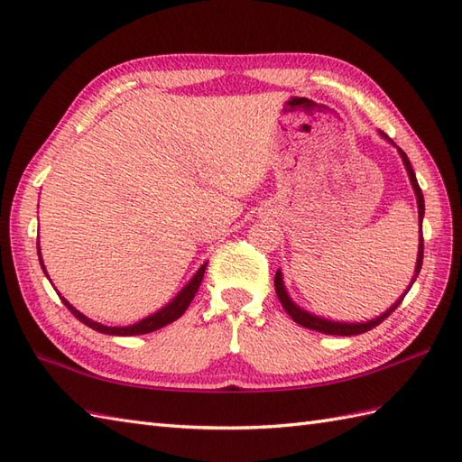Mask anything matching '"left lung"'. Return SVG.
<instances>
[{"label": "left lung", "instance_id": "1", "mask_svg": "<svg viewBox=\"0 0 462 462\" xmlns=\"http://www.w3.org/2000/svg\"><path fill=\"white\" fill-rule=\"evenodd\" d=\"M378 133H380V137H382V139H386L390 144L396 146V143H393L392 139H388L384 133H382V131H378ZM396 149H398V152H400V156H402V162H403V166H406V172H408V176H410V184H411V188H413L415 199H418V216H420V246H418V261H415V273H413V276H411V282H410V286L406 288V291H403V294H402L396 301L392 303V306H390L384 313H380V316H378V318H374V319L361 321V323H358V321H355V323L333 321V319L316 316V313H311V311H308V310L300 308L298 303L290 298L288 290H286V286H284L282 273H280V268H278V270H276V276H274L276 296H278L280 303H282V308L288 311V316H290L291 319H294L296 323H300L301 328H308V329L319 331V333H325V335H341V337H351V335H361V333H366V331H370V329H374L376 325H380L382 321H384V319L390 316V313L400 306L402 300H403V296L408 294L410 288H411V286H413V282H415V278H418L420 270H421V264H423V233H421V223H423V213H425V201H423L421 188H420V184H418V178H415V172H413V168H411V164H410L408 154L403 152V151L400 149V146H396Z\"/></svg>", "mask_w": 462, "mask_h": 462}]
</instances>
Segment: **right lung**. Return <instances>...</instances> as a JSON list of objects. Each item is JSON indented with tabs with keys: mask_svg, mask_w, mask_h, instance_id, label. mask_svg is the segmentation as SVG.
Wrapping results in <instances>:
<instances>
[{
	"mask_svg": "<svg viewBox=\"0 0 462 462\" xmlns=\"http://www.w3.org/2000/svg\"><path fill=\"white\" fill-rule=\"evenodd\" d=\"M37 253H39V263H41V268L44 270V274H47V268H44V264H42L41 246H37ZM206 266H208V263L201 264V266L198 268V273H196L192 278H189V282H188L182 290H180L178 294H176L171 301H168L164 308H161L159 311L151 313V316L143 318V319H141V321H137V323L125 325V328H111V325H104V323H97V321H94V319H89V318H86V316H84V313L78 311L69 300L62 298V296H60V291H59V296H60V300H62L64 306L69 308V310L74 313V318H76V319H80L84 325H88V328H92L94 331L106 333V335H117V337L144 335V333H151V331L161 329V328H164V325L172 323V321H176L180 316H182V313L188 310V306H189V303H192V300H194V296H196V291H198V288H199V284H201V278H204ZM47 278H49V274H47Z\"/></svg>",
	"mask_w": 462,
	"mask_h": 462,
	"instance_id": "right-lung-1",
	"label": "right lung"
}]
</instances>
